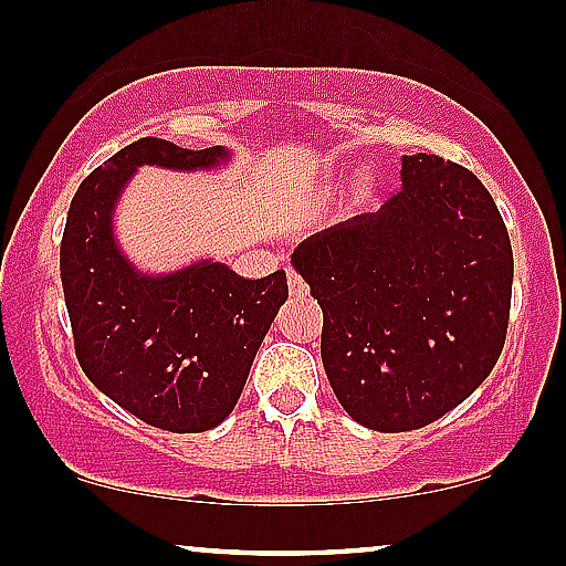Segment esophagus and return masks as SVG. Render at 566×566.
<instances>
[{"instance_id":"1","label":"esophagus","mask_w":566,"mask_h":566,"mask_svg":"<svg viewBox=\"0 0 566 566\" xmlns=\"http://www.w3.org/2000/svg\"><path fill=\"white\" fill-rule=\"evenodd\" d=\"M289 291H291V296H307V291H310L307 283L302 281L294 270H289Z\"/></svg>"}]
</instances>
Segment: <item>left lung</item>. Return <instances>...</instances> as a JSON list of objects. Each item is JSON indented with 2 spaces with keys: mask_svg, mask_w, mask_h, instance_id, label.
Returning <instances> with one entry per match:
<instances>
[{
  "mask_svg": "<svg viewBox=\"0 0 566 566\" xmlns=\"http://www.w3.org/2000/svg\"><path fill=\"white\" fill-rule=\"evenodd\" d=\"M378 212L310 234L291 253L324 310L321 358L361 427L410 431L459 407L502 354L513 248L470 169L402 156Z\"/></svg>",
  "mask_w": 566,
  "mask_h": 566,
  "instance_id": "obj_1",
  "label": "left lung"
}]
</instances>
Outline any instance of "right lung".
Masks as SVG:
<instances>
[{
    "label": "right lung",
    "instance_id": "right-lung-1",
    "mask_svg": "<svg viewBox=\"0 0 566 566\" xmlns=\"http://www.w3.org/2000/svg\"><path fill=\"white\" fill-rule=\"evenodd\" d=\"M229 161L223 145L137 139L83 180L66 212L62 285L83 373L139 421L178 434L234 410L289 283L283 270L245 281L216 259L143 270L120 248L115 208L139 167L212 172Z\"/></svg>",
    "mask_w": 566,
    "mask_h": 566
}]
</instances>
